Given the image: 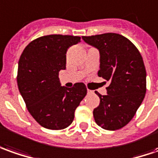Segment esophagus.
<instances>
[{
    "label": "esophagus",
    "instance_id": "obj_1",
    "mask_svg": "<svg viewBox=\"0 0 158 158\" xmlns=\"http://www.w3.org/2000/svg\"><path fill=\"white\" fill-rule=\"evenodd\" d=\"M88 93L92 94V93H93V91H92V90H90V89H88Z\"/></svg>",
    "mask_w": 158,
    "mask_h": 158
}]
</instances>
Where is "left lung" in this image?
Returning a JSON list of instances; mask_svg holds the SVG:
<instances>
[{
  "label": "left lung",
  "instance_id": "obj_1",
  "mask_svg": "<svg viewBox=\"0 0 158 158\" xmlns=\"http://www.w3.org/2000/svg\"><path fill=\"white\" fill-rule=\"evenodd\" d=\"M82 40L99 51L98 76L110 81L107 94L95 91L100 105L94 109V120L103 129H120L133 118L146 93L143 58L135 45L118 33L82 36Z\"/></svg>",
  "mask_w": 158,
  "mask_h": 158
}]
</instances>
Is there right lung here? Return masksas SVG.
Here are the masks:
<instances>
[{
    "instance_id": "add662e5",
    "label": "right lung",
    "mask_w": 158,
    "mask_h": 158,
    "mask_svg": "<svg viewBox=\"0 0 158 158\" xmlns=\"http://www.w3.org/2000/svg\"><path fill=\"white\" fill-rule=\"evenodd\" d=\"M81 42L78 36H43L25 48L18 65L17 83L29 113L44 128L68 127L87 94L84 83L61 86L58 74L66 69L68 48Z\"/></svg>"
}]
</instances>
